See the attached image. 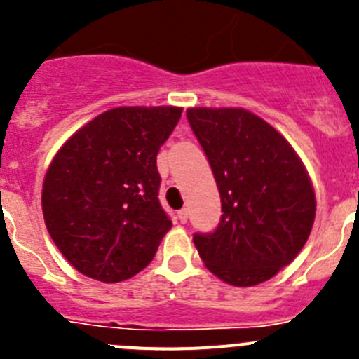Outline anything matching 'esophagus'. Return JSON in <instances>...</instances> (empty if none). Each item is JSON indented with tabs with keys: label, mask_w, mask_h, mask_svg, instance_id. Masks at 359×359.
Wrapping results in <instances>:
<instances>
[{
	"label": "esophagus",
	"mask_w": 359,
	"mask_h": 359,
	"mask_svg": "<svg viewBox=\"0 0 359 359\" xmlns=\"http://www.w3.org/2000/svg\"><path fill=\"white\" fill-rule=\"evenodd\" d=\"M177 221H180V223H183V224L189 221V210H187V208H182V210L177 212Z\"/></svg>",
	"instance_id": "34e87169"
}]
</instances>
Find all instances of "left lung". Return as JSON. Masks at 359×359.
I'll return each mask as SVG.
<instances>
[{
    "instance_id": "8db88e82",
    "label": "left lung",
    "mask_w": 359,
    "mask_h": 359,
    "mask_svg": "<svg viewBox=\"0 0 359 359\" xmlns=\"http://www.w3.org/2000/svg\"><path fill=\"white\" fill-rule=\"evenodd\" d=\"M221 196V221L196 231L215 277L248 287L268 280L304 248L315 221L313 185L287 140L244 109H187Z\"/></svg>"
}]
</instances>
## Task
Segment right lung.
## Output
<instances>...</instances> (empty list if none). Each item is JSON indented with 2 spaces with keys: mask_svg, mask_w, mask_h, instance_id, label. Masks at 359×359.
Returning a JSON list of instances; mask_svg holds the SVG:
<instances>
[{
  "mask_svg": "<svg viewBox=\"0 0 359 359\" xmlns=\"http://www.w3.org/2000/svg\"><path fill=\"white\" fill-rule=\"evenodd\" d=\"M182 107H115L86 123L50 163L43 215L66 261L100 282L131 278L172 226L156 156Z\"/></svg>",
  "mask_w": 359,
  "mask_h": 359,
  "instance_id": "right-lung-1",
  "label": "right lung"
}]
</instances>
